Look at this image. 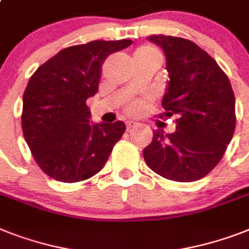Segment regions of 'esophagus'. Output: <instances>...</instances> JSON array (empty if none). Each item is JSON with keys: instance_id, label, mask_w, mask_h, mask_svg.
Segmentation results:
<instances>
[{"instance_id": "esophagus-1", "label": "esophagus", "mask_w": 249, "mask_h": 249, "mask_svg": "<svg viewBox=\"0 0 249 249\" xmlns=\"http://www.w3.org/2000/svg\"><path fill=\"white\" fill-rule=\"evenodd\" d=\"M135 126V123H133V121H128V123H126V129H128V130H130L131 128H134Z\"/></svg>"}]
</instances>
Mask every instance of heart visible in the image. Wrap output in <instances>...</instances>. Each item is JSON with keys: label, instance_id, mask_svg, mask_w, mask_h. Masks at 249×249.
Instances as JSON below:
<instances>
[{"label": "heart", "instance_id": "b5f03b06", "mask_svg": "<svg viewBox=\"0 0 249 249\" xmlns=\"http://www.w3.org/2000/svg\"><path fill=\"white\" fill-rule=\"evenodd\" d=\"M134 56H143V57H149V56H151V57H157L161 60V53H160V51L156 47L151 46V44H144L142 47H139L138 50L135 51ZM142 107L143 105L141 101H134V102L129 104L128 111L130 114H135V112H138V111L142 110Z\"/></svg>", "mask_w": 249, "mask_h": 249}]
</instances>
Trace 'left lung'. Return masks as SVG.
<instances>
[{
  "instance_id": "8db88e82",
  "label": "left lung",
  "mask_w": 249,
  "mask_h": 249,
  "mask_svg": "<svg viewBox=\"0 0 249 249\" xmlns=\"http://www.w3.org/2000/svg\"><path fill=\"white\" fill-rule=\"evenodd\" d=\"M148 40L166 56L165 116H177L171 134L153 131L143 149L149 169L174 181L199 180L223 159L235 130V97L229 78L195 42L171 36Z\"/></svg>"
}]
</instances>
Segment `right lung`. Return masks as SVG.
<instances>
[{"mask_svg":"<svg viewBox=\"0 0 249 249\" xmlns=\"http://www.w3.org/2000/svg\"><path fill=\"white\" fill-rule=\"evenodd\" d=\"M131 43L93 40L64 48L30 76L23 134L38 166L54 180L76 183L96 175L124 134L123 121L90 124L87 100L98 92L105 58Z\"/></svg>","mask_w":249,"mask_h":249,"instance_id":"right-lung-1","label":"right lung"}]
</instances>
